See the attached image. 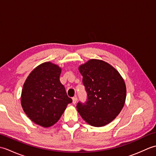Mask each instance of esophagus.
I'll use <instances>...</instances> for the list:
<instances>
[{"mask_svg": "<svg viewBox=\"0 0 156 156\" xmlns=\"http://www.w3.org/2000/svg\"><path fill=\"white\" fill-rule=\"evenodd\" d=\"M77 101H78L77 97H74L72 98V102H73V104H76V102H77Z\"/></svg>", "mask_w": 156, "mask_h": 156, "instance_id": "esophagus-1", "label": "esophagus"}]
</instances>
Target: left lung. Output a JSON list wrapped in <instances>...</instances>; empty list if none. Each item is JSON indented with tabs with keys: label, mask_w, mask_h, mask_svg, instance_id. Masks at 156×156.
<instances>
[{
	"label": "left lung",
	"mask_w": 156,
	"mask_h": 156,
	"mask_svg": "<svg viewBox=\"0 0 156 156\" xmlns=\"http://www.w3.org/2000/svg\"><path fill=\"white\" fill-rule=\"evenodd\" d=\"M87 101L76 108L82 119L94 127H102L114 120L123 107L126 87L119 73L108 63L90 59L79 67Z\"/></svg>",
	"instance_id": "1"
}]
</instances>
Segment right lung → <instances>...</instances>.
<instances>
[{"label": "right lung", "mask_w": 156, "mask_h": 156, "mask_svg": "<svg viewBox=\"0 0 156 156\" xmlns=\"http://www.w3.org/2000/svg\"><path fill=\"white\" fill-rule=\"evenodd\" d=\"M60 74L59 66L45 62L31 72L23 85V111L32 121L44 127L58 122L66 106L72 102L59 81Z\"/></svg>", "instance_id": "right-lung-1"}]
</instances>
